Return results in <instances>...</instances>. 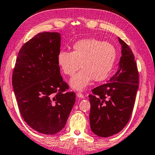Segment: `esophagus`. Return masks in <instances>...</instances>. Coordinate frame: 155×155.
Returning a JSON list of instances; mask_svg holds the SVG:
<instances>
[{
  "mask_svg": "<svg viewBox=\"0 0 155 155\" xmlns=\"http://www.w3.org/2000/svg\"><path fill=\"white\" fill-rule=\"evenodd\" d=\"M77 97L81 98V99H83V98L85 97L84 95H83L82 93H81V92H78L77 94Z\"/></svg>",
  "mask_w": 155,
  "mask_h": 155,
  "instance_id": "esophagus-1",
  "label": "esophagus"
}]
</instances>
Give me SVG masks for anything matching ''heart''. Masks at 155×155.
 <instances>
[{"mask_svg":"<svg viewBox=\"0 0 155 155\" xmlns=\"http://www.w3.org/2000/svg\"><path fill=\"white\" fill-rule=\"evenodd\" d=\"M117 58L116 49L112 44L97 38L78 41L72 46V51L61 50L57 54V62L65 75L72 76L70 81L73 90L82 91L93 80L102 81L111 73Z\"/></svg>","mask_w":155,"mask_h":155,"instance_id":"obj_1","label":"heart"}]
</instances>
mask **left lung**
Wrapping results in <instances>:
<instances>
[{"mask_svg":"<svg viewBox=\"0 0 155 155\" xmlns=\"http://www.w3.org/2000/svg\"><path fill=\"white\" fill-rule=\"evenodd\" d=\"M121 45L119 69L105 84L89 95L90 128L101 137L117 134L128 122L139 88V72L130 47L118 37Z\"/></svg>","mask_w":155,"mask_h":155,"instance_id":"8db88e82","label":"left lung"}]
</instances>
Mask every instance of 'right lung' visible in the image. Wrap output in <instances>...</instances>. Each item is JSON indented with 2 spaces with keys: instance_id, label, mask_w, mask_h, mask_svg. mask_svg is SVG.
Wrapping results in <instances>:
<instances>
[{
  "instance_id": "obj_1",
  "label": "right lung",
  "mask_w": 155,
  "mask_h": 155,
  "mask_svg": "<svg viewBox=\"0 0 155 155\" xmlns=\"http://www.w3.org/2000/svg\"><path fill=\"white\" fill-rule=\"evenodd\" d=\"M61 34L41 32L19 51L12 74V85L19 111L29 127L40 133L54 134L67 122L76 94L60 73L57 54Z\"/></svg>"
}]
</instances>
